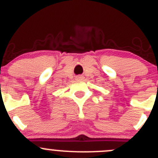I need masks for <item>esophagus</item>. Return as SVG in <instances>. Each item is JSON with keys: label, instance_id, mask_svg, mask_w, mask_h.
<instances>
[{"label": "esophagus", "instance_id": "esophagus-1", "mask_svg": "<svg viewBox=\"0 0 158 158\" xmlns=\"http://www.w3.org/2000/svg\"><path fill=\"white\" fill-rule=\"evenodd\" d=\"M82 78H83V77H82V76H76V79H82Z\"/></svg>", "mask_w": 158, "mask_h": 158}]
</instances>
